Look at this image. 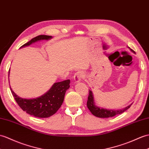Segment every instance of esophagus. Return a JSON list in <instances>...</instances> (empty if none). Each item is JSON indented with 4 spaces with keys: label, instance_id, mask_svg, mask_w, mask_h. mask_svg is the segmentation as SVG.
I'll return each instance as SVG.
<instances>
[{
    "label": "esophagus",
    "instance_id": "34e87169",
    "mask_svg": "<svg viewBox=\"0 0 149 149\" xmlns=\"http://www.w3.org/2000/svg\"><path fill=\"white\" fill-rule=\"evenodd\" d=\"M84 77V73L82 71H78L77 72H75V74H74V81L75 82H79V81H81L82 79Z\"/></svg>",
    "mask_w": 149,
    "mask_h": 149
}]
</instances>
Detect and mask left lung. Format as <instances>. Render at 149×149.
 <instances>
[{
  "label": "left lung",
  "mask_w": 149,
  "mask_h": 149,
  "mask_svg": "<svg viewBox=\"0 0 149 149\" xmlns=\"http://www.w3.org/2000/svg\"><path fill=\"white\" fill-rule=\"evenodd\" d=\"M130 49L134 53V51ZM131 104L128 106L126 107L125 108L123 109H119V110H111V109H107L104 108H102V107H99L95 105V100H94V96L93 95V92L91 90L89 89V96L88 98V102H87V107L88 109L90 110V112L92 113L93 115L97 117H100V118H108V117H113L116 115H118V114H120L125 112L126 110L128 109L131 105Z\"/></svg>",
  "instance_id": "8db88e82"
}]
</instances>
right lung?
Masks as SVG:
<instances>
[{
  "mask_svg": "<svg viewBox=\"0 0 149 149\" xmlns=\"http://www.w3.org/2000/svg\"><path fill=\"white\" fill-rule=\"evenodd\" d=\"M52 36L40 35L31 39L21 47H26L41 40H49ZM70 81L65 80L55 82L49 91L36 98L26 99L20 98L10 87L13 96L23 111L36 117L46 118L56 113L63 102L65 93L70 88Z\"/></svg>",
  "mask_w": 149,
  "mask_h": 149,
  "instance_id": "right-lung-1",
  "label": "right lung"
}]
</instances>
